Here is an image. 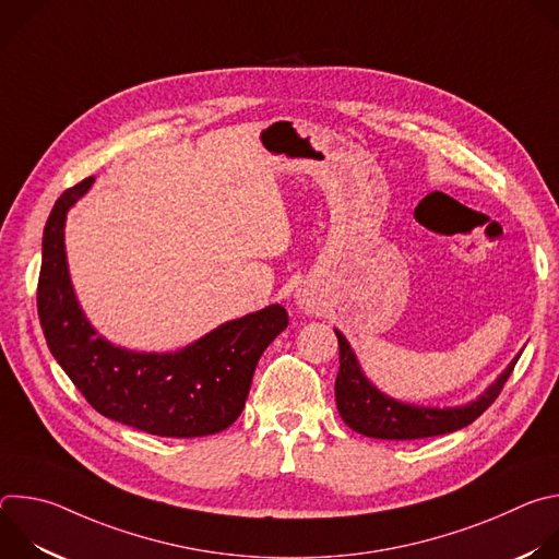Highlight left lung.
<instances>
[{
  "mask_svg": "<svg viewBox=\"0 0 559 559\" xmlns=\"http://www.w3.org/2000/svg\"><path fill=\"white\" fill-rule=\"evenodd\" d=\"M338 336V356H341V369L336 376V405L354 431L369 436V438H382V440H416V438H431L457 431L466 425H471L475 418H480L500 395L504 389L509 376L515 369L518 358L507 367V371L491 384L485 395L477 397L471 405L455 407V409H427V407H414L395 403L391 397L382 395L378 389H373L367 378L362 376L356 356L345 341L341 332Z\"/></svg>",
  "mask_w": 559,
  "mask_h": 559,
  "instance_id": "left-lung-1",
  "label": "left lung"
}]
</instances>
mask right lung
I'll use <instances>...</instances> for the list:
<instances>
[{
    "instance_id": "right-lung-1",
    "label": "right lung",
    "mask_w": 559,
    "mask_h": 559,
    "mask_svg": "<svg viewBox=\"0 0 559 559\" xmlns=\"http://www.w3.org/2000/svg\"><path fill=\"white\" fill-rule=\"evenodd\" d=\"M95 177L68 188L55 203L41 243L37 313L50 354L95 412L166 438L227 429L246 407L261 354L287 328V311L270 305L225 323L177 354H132L112 347L79 309L63 254L68 207Z\"/></svg>"
}]
</instances>
